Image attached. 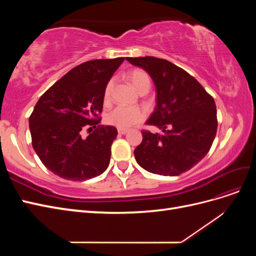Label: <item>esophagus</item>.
I'll return each mask as SVG.
<instances>
[{"label":"esophagus","mask_w":256,"mask_h":256,"mask_svg":"<svg viewBox=\"0 0 256 256\" xmlns=\"http://www.w3.org/2000/svg\"><path fill=\"white\" fill-rule=\"evenodd\" d=\"M118 132L120 134H127V132H128V130H127V129H122V128H118Z\"/></svg>","instance_id":"obj_1"}]
</instances>
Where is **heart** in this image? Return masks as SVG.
<instances>
[{"label": "heart", "instance_id": "b5f03b06", "mask_svg": "<svg viewBox=\"0 0 256 256\" xmlns=\"http://www.w3.org/2000/svg\"><path fill=\"white\" fill-rule=\"evenodd\" d=\"M127 78L129 82L132 84V86L141 92L143 90H148L150 88V76L143 69L136 68L132 69L127 74ZM113 88V80H110L106 83L104 92V102H108L110 99L111 90ZM146 114L145 111L141 108L138 106H116L111 112L108 113L106 120L111 126L116 128L127 129L132 127L136 124L141 122L145 120Z\"/></svg>", "mask_w": 256, "mask_h": 256}]
</instances>
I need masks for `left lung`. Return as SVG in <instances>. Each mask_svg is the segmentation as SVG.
Wrapping results in <instances>:
<instances>
[{"label": "left lung", "mask_w": 256, "mask_h": 256, "mask_svg": "<svg viewBox=\"0 0 256 256\" xmlns=\"http://www.w3.org/2000/svg\"><path fill=\"white\" fill-rule=\"evenodd\" d=\"M126 60L142 67L156 85V109L146 124L162 130L142 131L136 160L150 173L180 175L210 150L218 127L214 100L191 74L171 62L154 56Z\"/></svg>", "instance_id": "obj_1"}]
</instances>
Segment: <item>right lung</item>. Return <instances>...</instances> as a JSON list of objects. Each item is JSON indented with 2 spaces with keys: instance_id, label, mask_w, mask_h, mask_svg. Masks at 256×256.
<instances>
[{
  "instance_id": "right-lung-1",
  "label": "right lung",
  "mask_w": 256,
  "mask_h": 256,
  "mask_svg": "<svg viewBox=\"0 0 256 256\" xmlns=\"http://www.w3.org/2000/svg\"><path fill=\"white\" fill-rule=\"evenodd\" d=\"M124 60H92L76 66L37 102L28 120L32 145L52 173L83 182L109 166L118 130L99 125V114L106 85ZM85 128L96 129L86 139L80 136Z\"/></svg>"
}]
</instances>
